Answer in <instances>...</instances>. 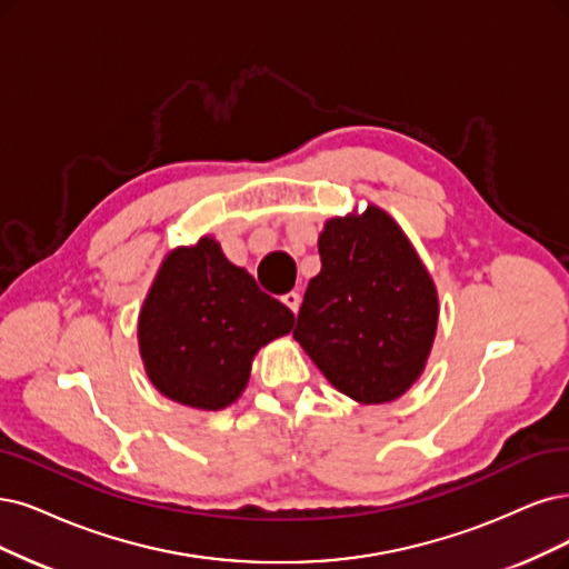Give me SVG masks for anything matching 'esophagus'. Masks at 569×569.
Segmentation results:
<instances>
[{"label":"esophagus","mask_w":569,"mask_h":569,"mask_svg":"<svg viewBox=\"0 0 569 569\" xmlns=\"http://www.w3.org/2000/svg\"><path fill=\"white\" fill-rule=\"evenodd\" d=\"M281 300H283V305H286L292 313H298V311H300V305H302V296H300V292H296V290H292V292H286V296H283Z\"/></svg>","instance_id":"esophagus-1"}]
</instances>
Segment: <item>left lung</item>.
Here are the masks:
<instances>
[{
  "instance_id": "1",
  "label": "left lung",
  "mask_w": 569,
  "mask_h": 569,
  "mask_svg": "<svg viewBox=\"0 0 569 569\" xmlns=\"http://www.w3.org/2000/svg\"><path fill=\"white\" fill-rule=\"evenodd\" d=\"M321 271L307 286L292 338L356 403L401 398L425 372L438 328V290L387 210L326 220Z\"/></svg>"
}]
</instances>
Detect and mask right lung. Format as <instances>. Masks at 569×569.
I'll return each instance as SVG.
<instances>
[{
	"label": "right lung",
	"instance_id": "add662e5",
	"mask_svg": "<svg viewBox=\"0 0 569 569\" xmlns=\"http://www.w3.org/2000/svg\"><path fill=\"white\" fill-rule=\"evenodd\" d=\"M292 323V311L206 234L163 258L138 313L140 359L159 393L216 412L239 401L256 353Z\"/></svg>",
	"mask_w": 569,
	"mask_h": 569
}]
</instances>
